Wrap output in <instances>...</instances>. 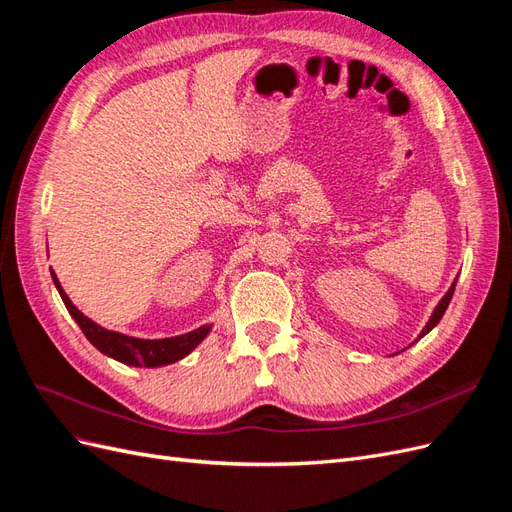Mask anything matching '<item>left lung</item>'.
<instances>
[{"mask_svg":"<svg viewBox=\"0 0 512 512\" xmlns=\"http://www.w3.org/2000/svg\"><path fill=\"white\" fill-rule=\"evenodd\" d=\"M455 284H457V280L453 282V286L451 288H448V292L444 294V297H442V301L436 305V309H433V314H431V318H429V322L425 324V329L421 331V337L423 335H427L433 327H436V324L440 322V318L444 316V312H446V307H448V303H451V299H453V292H455Z\"/></svg>","mask_w":512,"mask_h":512,"instance_id":"left-lung-1","label":"left lung"}]
</instances>
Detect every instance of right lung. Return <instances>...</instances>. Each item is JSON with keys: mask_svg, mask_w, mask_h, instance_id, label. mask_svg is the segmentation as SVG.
<instances>
[{"mask_svg": "<svg viewBox=\"0 0 512 512\" xmlns=\"http://www.w3.org/2000/svg\"><path fill=\"white\" fill-rule=\"evenodd\" d=\"M51 275H53V282L61 294V301L66 303L70 316L76 320V324H79L89 342L94 344L102 354H108L111 359H117L126 365L160 367V365L175 363V361L183 359V356H188L211 331V327H200V329L190 331L185 335L164 337V339H138V337L117 333V331H108V329L100 327V324H96L94 320H89L85 314H81L79 309H76V305L68 299L64 288L59 286L57 275L53 271H51Z\"/></svg>", "mask_w": 512, "mask_h": 512, "instance_id": "add662e5", "label": "right lung"}]
</instances>
